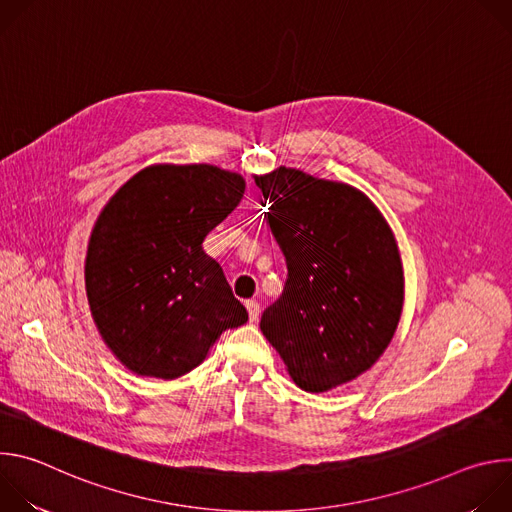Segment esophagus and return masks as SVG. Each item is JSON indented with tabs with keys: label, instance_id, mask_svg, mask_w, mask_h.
<instances>
[{
	"label": "esophagus",
	"instance_id": "34e87169",
	"mask_svg": "<svg viewBox=\"0 0 512 512\" xmlns=\"http://www.w3.org/2000/svg\"><path fill=\"white\" fill-rule=\"evenodd\" d=\"M245 306H247V312H249V320L255 322V320L259 318V312H261V310H259V304H257L255 300H249Z\"/></svg>",
	"mask_w": 512,
	"mask_h": 512
}]
</instances>
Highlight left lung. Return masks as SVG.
<instances>
[{
  "label": "left lung",
  "instance_id": "obj_1",
  "mask_svg": "<svg viewBox=\"0 0 512 512\" xmlns=\"http://www.w3.org/2000/svg\"><path fill=\"white\" fill-rule=\"evenodd\" d=\"M287 279L261 332L289 377L324 393L369 371L403 310V265L379 208L354 186L279 166L255 178Z\"/></svg>",
  "mask_w": 512,
  "mask_h": 512
}]
</instances>
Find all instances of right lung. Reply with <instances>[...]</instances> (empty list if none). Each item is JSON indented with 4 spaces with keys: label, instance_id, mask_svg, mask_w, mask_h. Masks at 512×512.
Returning a JSON list of instances; mask_svg holds the SVG:
<instances>
[{
    "label": "right lung",
    "instance_id": "1",
    "mask_svg": "<svg viewBox=\"0 0 512 512\" xmlns=\"http://www.w3.org/2000/svg\"><path fill=\"white\" fill-rule=\"evenodd\" d=\"M243 194L237 172L156 164L101 210L85 261L87 298L101 338L131 373L178 379L227 328L249 320L223 267L202 249Z\"/></svg>",
    "mask_w": 512,
    "mask_h": 512
}]
</instances>
